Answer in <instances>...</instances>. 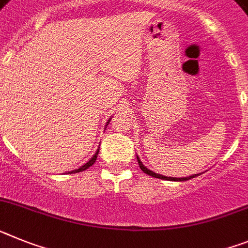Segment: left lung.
Returning a JSON list of instances; mask_svg holds the SVG:
<instances>
[{
    "label": "left lung",
    "mask_w": 248,
    "mask_h": 248,
    "mask_svg": "<svg viewBox=\"0 0 248 248\" xmlns=\"http://www.w3.org/2000/svg\"><path fill=\"white\" fill-rule=\"evenodd\" d=\"M137 161H139V165H140V169L142 170V171L145 172V173H147V175L152 176V177H156V178H161V180H169V181H187V180H191V178L196 177L195 176H189V177H181V178H177V177H166V176H162V175H158V173H155V172H152L151 170L146 169L145 166L142 165V162L140 161V158L137 157ZM199 176V175H197Z\"/></svg>",
    "instance_id": "8db88e82"
}]
</instances>
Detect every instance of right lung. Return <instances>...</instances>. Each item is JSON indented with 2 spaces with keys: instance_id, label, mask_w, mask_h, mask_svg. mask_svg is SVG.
<instances>
[{
  "instance_id": "right-lung-1",
  "label": "right lung",
  "mask_w": 248,
  "mask_h": 248,
  "mask_svg": "<svg viewBox=\"0 0 248 248\" xmlns=\"http://www.w3.org/2000/svg\"><path fill=\"white\" fill-rule=\"evenodd\" d=\"M97 155H98V150H97V152H96V154L93 155V157H92L91 160L88 161V162L86 163V165H83L82 167H79V169H77V170H73V171H71L70 173H77V172H81V171H85V170H87L88 167H90V166L93 165L94 161H96V158H97Z\"/></svg>"
}]
</instances>
